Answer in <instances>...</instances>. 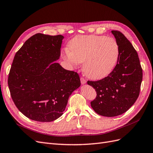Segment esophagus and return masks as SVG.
Here are the masks:
<instances>
[{
	"instance_id": "obj_1",
	"label": "esophagus",
	"mask_w": 153,
	"mask_h": 153,
	"mask_svg": "<svg viewBox=\"0 0 153 153\" xmlns=\"http://www.w3.org/2000/svg\"><path fill=\"white\" fill-rule=\"evenodd\" d=\"M80 81H81V84H85V83H86V80L85 79H84V78H80Z\"/></svg>"
}]
</instances>
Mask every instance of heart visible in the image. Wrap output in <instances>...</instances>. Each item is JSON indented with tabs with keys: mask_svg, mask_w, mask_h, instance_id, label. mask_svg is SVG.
<instances>
[{
	"mask_svg": "<svg viewBox=\"0 0 153 153\" xmlns=\"http://www.w3.org/2000/svg\"><path fill=\"white\" fill-rule=\"evenodd\" d=\"M64 51V59L71 65L84 62L85 75L99 80L108 76L116 66L120 49L117 41L105 36H77Z\"/></svg>",
	"mask_w": 153,
	"mask_h": 153,
	"instance_id": "1",
	"label": "heart"
}]
</instances>
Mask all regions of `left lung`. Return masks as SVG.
Segmentation results:
<instances>
[{
	"instance_id": "obj_1",
	"label": "left lung",
	"mask_w": 153,
	"mask_h": 153,
	"mask_svg": "<svg viewBox=\"0 0 153 153\" xmlns=\"http://www.w3.org/2000/svg\"><path fill=\"white\" fill-rule=\"evenodd\" d=\"M119 46L116 66L109 75L97 81H87L96 91L91 105L95 112L105 117L124 113L135 103L140 93L142 69L135 49L124 35L112 30Z\"/></svg>"
}]
</instances>
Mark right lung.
Wrapping results in <instances>:
<instances>
[{
	"label": "right lung",
	"mask_w": 153,
	"mask_h": 153,
	"mask_svg": "<svg viewBox=\"0 0 153 153\" xmlns=\"http://www.w3.org/2000/svg\"><path fill=\"white\" fill-rule=\"evenodd\" d=\"M64 36L36 34L16 53L8 76L13 102L27 117L51 122L63 114L69 97L80 86L76 72L59 59Z\"/></svg>",
	"instance_id": "add662e5"
}]
</instances>
